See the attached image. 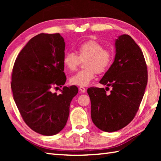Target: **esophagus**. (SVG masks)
I'll use <instances>...</instances> for the list:
<instances>
[{"label":"esophagus","instance_id":"34e87169","mask_svg":"<svg viewBox=\"0 0 161 161\" xmlns=\"http://www.w3.org/2000/svg\"><path fill=\"white\" fill-rule=\"evenodd\" d=\"M79 90H80L81 93H85V92H86V88L83 86H80L79 88Z\"/></svg>","mask_w":161,"mask_h":161}]
</instances>
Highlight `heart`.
<instances>
[{
	"label": "heart",
	"instance_id": "1",
	"mask_svg": "<svg viewBox=\"0 0 161 161\" xmlns=\"http://www.w3.org/2000/svg\"><path fill=\"white\" fill-rule=\"evenodd\" d=\"M78 56L73 53H68L63 59L66 69L74 71L80 61H84L85 69L79 71L70 78V83L79 86H86L95 77V73H104L112 65L114 54L109 49L104 48L101 43L95 39H88L77 47Z\"/></svg>",
	"mask_w": 161,
	"mask_h": 161
}]
</instances>
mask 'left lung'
<instances>
[{
	"label": "left lung",
	"mask_w": 161,
	"mask_h": 161,
	"mask_svg": "<svg viewBox=\"0 0 161 161\" xmlns=\"http://www.w3.org/2000/svg\"><path fill=\"white\" fill-rule=\"evenodd\" d=\"M114 63L100 81L111 86L108 94L103 88H88L91 119L102 131L114 132L131 122L141 103L147 84V68L142 50L128 35L115 41Z\"/></svg>",
	"instance_id": "left-lung-1"
}]
</instances>
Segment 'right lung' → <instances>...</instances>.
<instances>
[{
	"label": "right lung",
	"instance_id": "right-lung-1",
	"mask_svg": "<svg viewBox=\"0 0 161 161\" xmlns=\"http://www.w3.org/2000/svg\"><path fill=\"white\" fill-rule=\"evenodd\" d=\"M64 50L59 33L39 34L24 46L13 67L14 100L26 125L43 136L55 135L64 128L70 102L78 93L76 86H64L59 95L50 91L66 81Z\"/></svg>",
	"mask_w": 161,
	"mask_h": 161
}]
</instances>
